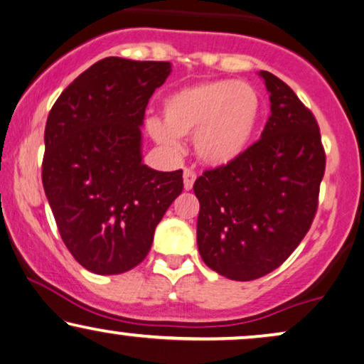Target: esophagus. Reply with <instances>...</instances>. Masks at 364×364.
<instances>
[{"label":"esophagus","mask_w":364,"mask_h":364,"mask_svg":"<svg viewBox=\"0 0 364 364\" xmlns=\"http://www.w3.org/2000/svg\"><path fill=\"white\" fill-rule=\"evenodd\" d=\"M197 173L192 171V168H183V188L186 191H191L193 187V182H196Z\"/></svg>","instance_id":"obj_1"}]
</instances>
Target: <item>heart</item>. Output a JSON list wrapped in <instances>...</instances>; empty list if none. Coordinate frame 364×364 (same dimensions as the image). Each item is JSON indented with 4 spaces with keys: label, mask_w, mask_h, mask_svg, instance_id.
Masks as SVG:
<instances>
[{
    "label": "heart",
    "mask_w": 364,
    "mask_h": 364,
    "mask_svg": "<svg viewBox=\"0 0 364 364\" xmlns=\"http://www.w3.org/2000/svg\"><path fill=\"white\" fill-rule=\"evenodd\" d=\"M164 124L149 122V132L171 152L177 137L193 134L197 157L208 166H227L250 146L262 116V97L252 84L212 79L186 86L162 102Z\"/></svg>",
    "instance_id": "heart-1"
}]
</instances>
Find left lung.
I'll use <instances>...</instances> for the list:
<instances>
[{
  "label": "left lung",
  "mask_w": 364,
  "mask_h": 364,
  "mask_svg": "<svg viewBox=\"0 0 364 364\" xmlns=\"http://www.w3.org/2000/svg\"><path fill=\"white\" fill-rule=\"evenodd\" d=\"M260 76L272 102L262 137L193 183L202 260L237 282L273 272L300 245L316 215L326 166L313 112L282 79Z\"/></svg>",
  "instance_id": "8db88e82"
}]
</instances>
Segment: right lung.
<instances>
[{"label": "right lung", "mask_w": 364, "mask_h": 364, "mask_svg": "<svg viewBox=\"0 0 364 364\" xmlns=\"http://www.w3.org/2000/svg\"><path fill=\"white\" fill-rule=\"evenodd\" d=\"M167 61L106 58L61 92L44 129L43 187L59 235L97 275L137 267L164 213L181 196L182 168L144 166L141 126Z\"/></svg>", "instance_id": "right-lung-1"}]
</instances>
